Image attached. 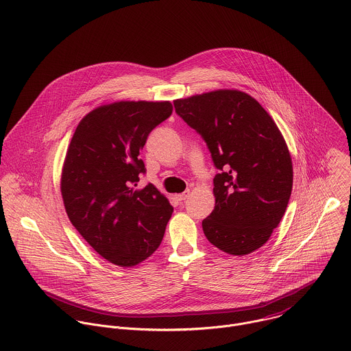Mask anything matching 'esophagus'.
I'll list each match as a JSON object with an SVG mask.
<instances>
[{
    "mask_svg": "<svg viewBox=\"0 0 351 351\" xmlns=\"http://www.w3.org/2000/svg\"><path fill=\"white\" fill-rule=\"evenodd\" d=\"M189 191H185V192H182V193H180V195H177L176 196V199L178 200V202H184V200H186L188 197H189Z\"/></svg>",
    "mask_w": 351,
    "mask_h": 351,
    "instance_id": "34e87169",
    "label": "esophagus"
}]
</instances>
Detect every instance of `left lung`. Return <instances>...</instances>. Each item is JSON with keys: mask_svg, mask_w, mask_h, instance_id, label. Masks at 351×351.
<instances>
[{"mask_svg": "<svg viewBox=\"0 0 351 351\" xmlns=\"http://www.w3.org/2000/svg\"><path fill=\"white\" fill-rule=\"evenodd\" d=\"M174 109L206 141L219 170L215 207L203 221L207 239L235 256L258 249L278 228L293 188L290 152L276 123L235 90L177 99Z\"/></svg>", "mask_w": 351, "mask_h": 351, "instance_id": "obj_1", "label": "left lung"}]
</instances>
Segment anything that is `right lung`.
<instances>
[{"instance_id": "obj_1", "label": "right lung", "mask_w": 351, "mask_h": 351, "mask_svg": "<svg viewBox=\"0 0 351 351\" xmlns=\"http://www.w3.org/2000/svg\"><path fill=\"white\" fill-rule=\"evenodd\" d=\"M170 102H117L80 121L61 180L69 221L106 260L133 267L160 245L173 207L148 184L136 189L145 166L148 134L171 116Z\"/></svg>"}]
</instances>
